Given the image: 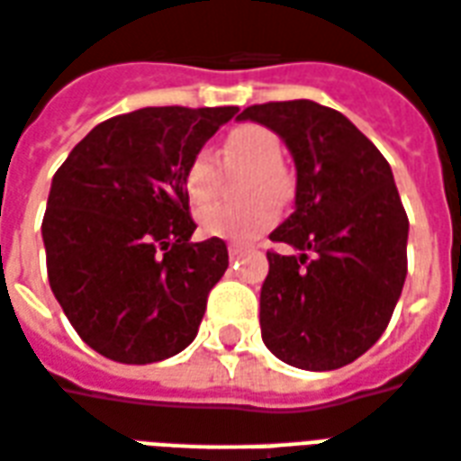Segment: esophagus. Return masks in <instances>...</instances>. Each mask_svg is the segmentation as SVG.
<instances>
[{
    "instance_id": "34e87169",
    "label": "esophagus",
    "mask_w": 461,
    "mask_h": 461,
    "mask_svg": "<svg viewBox=\"0 0 461 461\" xmlns=\"http://www.w3.org/2000/svg\"><path fill=\"white\" fill-rule=\"evenodd\" d=\"M243 253H245L243 245H235V243L228 245V255H230V260H235V258H240V255H243Z\"/></svg>"
}]
</instances>
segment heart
Returning a JSON list of instances; mask_svg holds the SVG:
<instances>
[{
  "label": "heart",
  "mask_w": 461,
  "mask_h": 461,
  "mask_svg": "<svg viewBox=\"0 0 461 461\" xmlns=\"http://www.w3.org/2000/svg\"><path fill=\"white\" fill-rule=\"evenodd\" d=\"M282 142L277 134L263 124H240L228 134L221 159L226 169L253 171L245 181V196L253 198L240 206H208L198 213V228L208 238L250 243L258 235L270 230L277 223V203L287 196V176L282 167ZM223 169L221 161L208 147L194 152L189 164L184 167V189L196 206L213 201L221 191Z\"/></svg>",
  "instance_id": "1"
}]
</instances>
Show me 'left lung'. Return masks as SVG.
Segmentation results:
<instances>
[{
  "label": "left lung",
  "instance_id": "1",
  "mask_svg": "<svg viewBox=\"0 0 461 461\" xmlns=\"http://www.w3.org/2000/svg\"><path fill=\"white\" fill-rule=\"evenodd\" d=\"M238 120L280 134L297 169L294 211L270 233L297 255L267 253L265 346L294 368H341L381 339L408 275V216L391 164L314 100L250 105Z\"/></svg>",
  "mask_w": 461,
  "mask_h": 461
}]
</instances>
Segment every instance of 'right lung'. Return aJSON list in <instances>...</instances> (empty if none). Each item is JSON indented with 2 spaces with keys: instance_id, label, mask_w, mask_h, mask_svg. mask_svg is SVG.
Here are the masks:
<instances>
[{
  "instance_id": "right-lung-1",
  "label": "right lung",
  "mask_w": 461,
  "mask_h": 461,
  "mask_svg": "<svg viewBox=\"0 0 461 461\" xmlns=\"http://www.w3.org/2000/svg\"><path fill=\"white\" fill-rule=\"evenodd\" d=\"M238 107H142L110 117L53 174L41 223L49 282L78 337L110 361L154 364L196 339L228 267L196 230L184 167Z\"/></svg>"
}]
</instances>
